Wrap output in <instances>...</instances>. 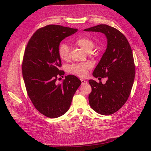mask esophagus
Masks as SVG:
<instances>
[{"label": "esophagus", "mask_w": 151, "mask_h": 151, "mask_svg": "<svg viewBox=\"0 0 151 151\" xmlns=\"http://www.w3.org/2000/svg\"><path fill=\"white\" fill-rule=\"evenodd\" d=\"M81 81L82 84H83V85H85V84H86L87 83H88V81L84 80V79H81Z\"/></svg>", "instance_id": "1"}]
</instances>
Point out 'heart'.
I'll return each instance as SVG.
<instances>
[{
    "label": "heart",
    "instance_id": "1",
    "mask_svg": "<svg viewBox=\"0 0 151 151\" xmlns=\"http://www.w3.org/2000/svg\"><path fill=\"white\" fill-rule=\"evenodd\" d=\"M77 46L83 49L86 52L89 53L94 47L95 43L93 41L88 37H80L76 41ZM58 52L59 57L63 60H67L69 57L70 48L65 43H62L58 47ZM90 68V65L88 63H83L79 64H73L68 67V70L72 74L79 77H85L88 74V70Z\"/></svg>",
    "mask_w": 151,
    "mask_h": 151
}]
</instances>
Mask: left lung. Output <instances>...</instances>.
Listing matches in <instances>:
<instances>
[{
  "label": "left lung",
  "instance_id": "1",
  "mask_svg": "<svg viewBox=\"0 0 151 151\" xmlns=\"http://www.w3.org/2000/svg\"><path fill=\"white\" fill-rule=\"evenodd\" d=\"M84 31L99 32L107 39L106 49L93 73L96 78L106 77L107 81L103 84L101 82L98 83L93 79L89 80L92 88L89 103L96 112L110 115L126 103L134 84L135 69L130 45L120 31L106 24H99Z\"/></svg>",
  "mask_w": 151,
  "mask_h": 151
}]
</instances>
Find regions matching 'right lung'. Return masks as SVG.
I'll return each instance as SVG.
<instances>
[{
    "instance_id": "1",
    "label": "right lung",
    "mask_w": 151,
    "mask_h": 151,
    "mask_svg": "<svg viewBox=\"0 0 151 151\" xmlns=\"http://www.w3.org/2000/svg\"><path fill=\"white\" fill-rule=\"evenodd\" d=\"M77 31L60 25L46 26L35 32L25 49L22 70L27 93L36 109L48 118L64 115L81 84L74 75L57 83L58 76L65 74L58 69L62 65L58 47Z\"/></svg>"
}]
</instances>
